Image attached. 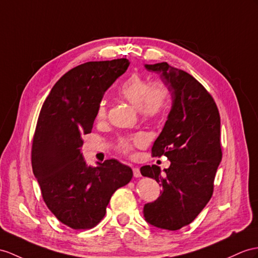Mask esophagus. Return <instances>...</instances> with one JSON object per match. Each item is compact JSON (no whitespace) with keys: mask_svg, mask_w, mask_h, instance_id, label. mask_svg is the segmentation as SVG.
Segmentation results:
<instances>
[{"mask_svg":"<svg viewBox=\"0 0 258 258\" xmlns=\"http://www.w3.org/2000/svg\"><path fill=\"white\" fill-rule=\"evenodd\" d=\"M133 171H134V176L135 177H141V172H140V169H139V167H134L133 168Z\"/></svg>","mask_w":258,"mask_h":258,"instance_id":"obj_1","label":"esophagus"}]
</instances>
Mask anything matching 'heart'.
<instances>
[{
    "label": "heart",
    "mask_w": 258,
    "mask_h": 258,
    "mask_svg": "<svg viewBox=\"0 0 258 258\" xmlns=\"http://www.w3.org/2000/svg\"><path fill=\"white\" fill-rule=\"evenodd\" d=\"M119 93L125 100H128L131 105L141 110L142 114L149 118L159 116L166 106L167 92L164 87L159 84L151 85L146 79L137 74L131 75L123 82L119 89ZM106 110H107L106 102L102 100L98 106V118H104ZM142 143V137H135L123 140L121 142V149L123 152L129 153L133 151L134 147L140 146Z\"/></svg>",
    "instance_id": "1"
}]
</instances>
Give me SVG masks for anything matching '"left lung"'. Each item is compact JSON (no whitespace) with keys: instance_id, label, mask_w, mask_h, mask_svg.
<instances>
[{"instance_id":"left-lung-1","label":"left lung","mask_w":258,"mask_h":258,"mask_svg":"<svg viewBox=\"0 0 258 258\" xmlns=\"http://www.w3.org/2000/svg\"><path fill=\"white\" fill-rule=\"evenodd\" d=\"M144 68L160 74L172 107L152 147L153 155H165L171 165L163 173L156 165L140 168L162 186L158 199L144 205L143 215L153 227L175 231L192 222L212 196L222 159L220 115L210 94L190 74L166 62Z\"/></svg>"}]
</instances>
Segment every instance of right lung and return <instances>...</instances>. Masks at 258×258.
<instances>
[{
    "instance_id": "add662e5",
    "label": "right lung",
    "mask_w": 258,
    "mask_h": 258,
    "mask_svg": "<svg viewBox=\"0 0 258 258\" xmlns=\"http://www.w3.org/2000/svg\"><path fill=\"white\" fill-rule=\"evenodd\" d=\"M130 64L127 59L92 61L67 72L43 103L33 141L31 165L42 198L56 219L90 229L103 219L110 197L133 178L117 160L90 166L81 153L105 92Z\"/></svg>"
}]
</instances>
